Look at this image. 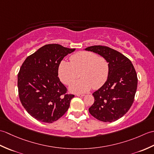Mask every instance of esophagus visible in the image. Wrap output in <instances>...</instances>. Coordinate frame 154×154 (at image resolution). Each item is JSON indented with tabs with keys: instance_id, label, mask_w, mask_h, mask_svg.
I'll return each mask as SVG.
<instances>
[{
	"instance_id": "1",
	"label": "esophagus",
	"mask_w": 154,
	"mask_h": 154,
	"mask_svg": "<svg viewBox=\"0 0 154 154\" xmlns=\"http://www.w3.org/2000/svg\"><path fill=\"white\" fill-rule=\"evenodd\" d=\"M76 96H77V97H83V96H85V94H79V93H77V94H76Z\"/></svg>"
}]
</instances>
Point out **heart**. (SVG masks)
<instances>
[{
    "mask_svg": "<svg viewBox=\"0 0 154 154\" xmlns=\"http://www.w3.org/2000/svg\"><path fill=\"white\" fill-rule=\"evenodd\" d=\"M110 66L106 59L89 51H79L72 55L70 62L63 60L58 67V75L65 85L75 81L69 89L73 93H85L91 89H99L106 83L109 75Z\"/></svg>",
    "mask_w": 154,
    "mask_h": 154,
    "instance_id": "b5f03b06",
    "label": "heart"
}]
</instances>
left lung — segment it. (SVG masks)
<instances>
[{"label": "left lung", "mask_w": 154, "mask_h": 154, "mask_svg": "<svg viewBox=\"0 0 154 154\" xmlns=\"http://www.w3.org/2000/svg\"><path fill=\"white\" fill-rule=\"evenodd\" d=\"M85 50L105 57L110 66L106 83L93 94L94 102L89 112L104 122L116 121L129 110L134 100L138 85L135 69L128 58L110 48L93 45Z\"/></svg>", "instance_id": "1"}]
</instances>
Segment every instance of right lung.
<instances>
[{"instance_id":"obj_1","label":"right lung","mask_w":154,"mask_h":154,"mask_svg":"<svg viewBox=\"0 0 154 154\" xmlns=\"http://www.w3.org/2000/svg\"><path fill=\"white\" fill-rule=\"evenodd\" d=\"M75 49L51 44L42 46L26 59L18 74V95L29 114L39 121L51 123L67 112L74 94L58 76L61 60Z\"/></svg>"}]
</instances>
